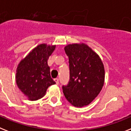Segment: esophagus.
<instances>
[{
  "instance_id": "obj_1",
  "label": "esophagus",
  "mask_w": 131,
  "mask_h": 131,
  "mask_svg": "<svg viewBox=\"0 0 131 131\" xmlns=\"http://www.w3.org/2000/svg\"><path fill=\"white\" fill-rule=\"evenodd\" d=\"M54 81L56 82V83L58 85V83H59V80H58V78H56L54 79Z\"/></svg>"
}]
</instances>
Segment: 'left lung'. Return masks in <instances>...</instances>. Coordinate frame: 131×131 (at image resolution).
I'll use <instances>...</instances> for the list:
<instances>
[{"label":"left lung","mask_w":131,"mask_h":131,"mask_svg":"<svg viewBox=\"0 0 131 131\" xmlns=\"http://www.w3.org/2000/svg\"><path fill=\"white\" fill-rule=\"evenodd\" d=\"M64 50L69 56L70 82L62 87L64 95L75 107L88 106L104 86L105 69L102 60L86 43H70Z\"/></svg>","instance_id":"obj_1"}]
</instances>
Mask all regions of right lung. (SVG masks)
I'll list each match as a JSON object with an SVG mask.
<instances>
[{"instance_id": "obj_1", "label": "right lung", "mask_w": 131, "mask_h": 131, "mask_svg": "<svg viewBox=\"0 0 131 131\" xmlns=\"http://www.w3.org/2000/svg\"><path fill=\"white\" fill-rule=\"evenodd\" d=\"M56 45L41 43L21 59L16 69L17 85L29 100L43 97L48 87L55 84L51 78L48 60Z\"/></svg>"}]
</instances>
